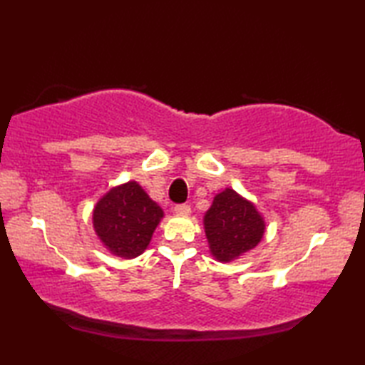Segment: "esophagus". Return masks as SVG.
Wrapping results in <instances>:
<instances>
[{
    "label": "esophagus",
    "mask_w": 365,
    "mask_h": 365,
    "mask_svg": "<svg viewBox=\"0 0 365 365\" xmlns=\"http://www.w3.org/2000/svg\"><path fill=\"white\" fill-rule=\"evenodd\" d=\"M174 212L177 215H182V216H188L191 213V207L187 204H180V205H175L174 207Z\"/></svg>",
    "instance_id": "obj_1"
}]
</instances>
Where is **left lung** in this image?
Segmentation results:
<instances>
[{
	"label": "left lung",
	"instance_id": "8db88e82",
	"mask_svg": "<svg viewBox=\"0 0 365 365\" xmlns=\"http://www.w3.org/2000/svg\"><path fill=\"white\" fill-rule=\"evenodd\" d=\"M204 229L215 260L227 263L254 250L265 235L267 224L254 202L226 188L205 212Z\"/></svg>",
	"mask_w": 365,
	"mask_h": 365
}]
</instances>
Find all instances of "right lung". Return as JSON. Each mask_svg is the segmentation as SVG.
Here are the masks:
<instances>
[{
  "label": "right lung",
  "instance_id": "1",
  "mask_svg": "<svg viewBox=\"0 0 365 365\" xmlns=\"http://www.w3.org/2000/svg\"><path fill=\"white\" fill-rule=\"evenodd\" d=\"M165 216L163 208L135 180L113 187L98 199L92 212L96 235L113 255H141Z\"/></svg>",
  "mask_w": 365,
  "mask_h": 365
}]
</instances>
